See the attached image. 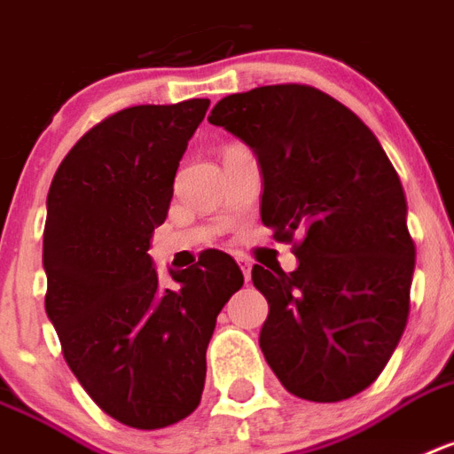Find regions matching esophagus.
Masks as SVG:
<instances>
[{"label":"esophagus","instance_id":"obj_1","mask_svg":"<svg viewBox=\"0 0 454 454\" xmlns=\"http://www.w3.org/2000/svg\"><path fill=\"white\" fill-rule=\"evenodd\" d=\"M238 265H239V270H242V275H245L247 282H249V279H252V261L247 259V256H238Z\"/></svg>","mask_w":454,"mask_h":454}]
</instances>
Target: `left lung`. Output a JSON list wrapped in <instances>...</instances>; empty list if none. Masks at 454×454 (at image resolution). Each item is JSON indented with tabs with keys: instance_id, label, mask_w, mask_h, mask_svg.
<instances>
[{
	"instance_id": "obj_1",
	"label": "left lung",
	"mask_w": 454,
	"mask_h": 454,
	"mask_svg": "<svg viewBox=\"0 0 454 454\" xmlns=\"http://www.w3.org/2000/svg\"><path fill=\"white\" fill-rule=\"evenodd\" d=\"M209 123L249 144L263 172L261 221L298 268H252L268 301L261 349L286 392L333 403L382 373L406 329L415 242L406 193L368 125L301 83L228 95Z\"/></svg>"
}]
</instances>
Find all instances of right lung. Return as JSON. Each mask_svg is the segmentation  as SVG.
I'll return each instance as SVG.
<instances>
[{
	"label": "right lung",
	"instance_id": "right-lung-1",
	"mask_svg": "<svg viewBox=\"0 0 454 454\" xmlns=\"http://www.w3.org/2000/svg\"><path fill=\"white\" fill-rule=\"evenodd\" d=\"M209 99L128 106L74 144L48 191L46 315L88 396L135 429L175 425L198 408L216 315L245 278L228 254L151 265L186 144Z\"/></svg>",
	"mask_w": 454,
	"mask_h": 454
}]
</instances>
